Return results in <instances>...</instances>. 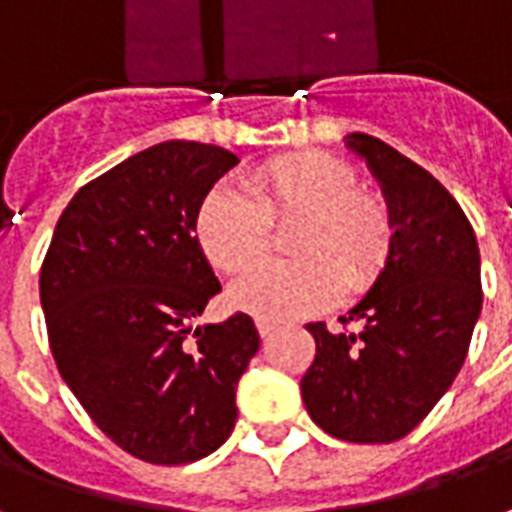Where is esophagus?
Masks as SVG:
<instances>
[{
  "instance_id": "1",
  "label": "esophagus",
  "mask_w": 512,
  "mask_h": 512,
  "mask_svg": "<svg viewBox=\"0 0 512 512\" xmlns=\"http://www.w3.org/2000/svg\"><path fill=\"white\" fill-rule=\"evenodd\" d=\"M257 332H260V337H263V340H268L271 334L277 332V326H274V323H268V321H257Z\"/></svg>"
}]
</instances>
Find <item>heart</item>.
Returning <instances> with one entry per match:
<instances>
[{"label":"heart","instance_id":"1","mask_svg":"<svg viewBox=\"0 0 512 512\" xmlns=\"http://www.w3.org/2000/svg\"><path fill=\"white\" fill-rule=\"evenodd\" d=\"M252 194L213 186L194 213L197 244L224 274H246L274 246V224L296 222L293 263L266 266L233 288V304L282 323L332 307L348 288L365 293L389 263L395 219L381 194L359 186L343 158L288 153L252 172Z\"/></svg>","mask_w":512,"mask_h":512}]
</instances>
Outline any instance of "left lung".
Returning <instances> with one entry per match:
<instances>
[{
  "instance_id": "left-lung-1",
  "label": "left lung",
  "mask_w": 512,
  "mask_h": 512,
  "mask_svg": "<svg viewBox=\"0 0 512 512\" xmlns=\"http://www.w3.org/2000/svg\"><path fill=\"white\" fill-rule=\"evenodd\" d=\"M348 147L365 158L395 219L389 263L343 326L307 323L315 359L301 378L312 422L354 444H389L417 428L450 389L483 307L480 249L466 213L428 169L370 134Z\"/></svg>"
}]
</instances>
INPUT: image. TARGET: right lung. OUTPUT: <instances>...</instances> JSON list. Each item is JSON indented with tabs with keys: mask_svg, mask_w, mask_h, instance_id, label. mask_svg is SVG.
<instances>
[{
	"mask_svg": "<svg viewBox=\"0 0 512 512\" xmlns=\"http://www.w3.org/2000/svg\"><path fill=\"white\" fill-rule=\"evenodd\" d=\"M235 164V153L202 142L147 147L73 194L40 266L62 381L139 461H200L238 419L235 386L260 348L255 321L235 312L191 329L222 290L194 213Z\"/></svg>",
	"mask_w": 512,
	"mask_h": 512,
	"instance_id": "1",
	"label": "right lung"
}]
</instances>
